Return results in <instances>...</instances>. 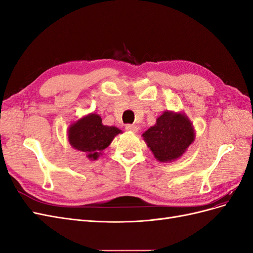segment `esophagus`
Returning <instances> with one entry per match:
<instances>
[{"instance_id": "34e87169", "label": "esophagus", "mask_w": 253, "mask_h": 253, "mask_svg": "<svg viewBox=\"0 0 253 253\" xmlns=\"http://www.w3.org/2000/svg\"><path fill=\"white\" fill-rule=\"evenodd\" d=\"M126 131L136 133L137 131H138V127H137L135 125H126Z\"/></svg>"}]
</instances>
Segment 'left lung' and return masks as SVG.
Here are the masks:
<instances>
[{
    "label": "left lung",
    "mask_w": 253,
    "mask_h": 253,
    "mask_svg": "<svg viewBox=\"0 0 253 253\" xmlns=\"http://www.w3.org/2000/svg\"><path fill=\"white\" fill-rule=\"evenodd\" d=\"M142 136L155 158L165 163L185 153L194 140V129L183 114L165 112Z\"/></svg>",
    "instance_id": "1"
}]
</instances>
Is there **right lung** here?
<instances>
[{"instance_id": "add662e5", "label": "right lung", "mask_w": 253, "mask_h": 253, "mask_svg": "<svg viewBox=\"0 0 253 253\" xmlns=\"http://www.w3.org/2000/svg\"><path fill=\"white\" fill-rule=\"evenodd\" d=\"M119 133L117 127L103 126L99 115L90 114L70 127L68 140L76 150L85 152L89 159H97Z\"/></svg>"}]
</instances>
